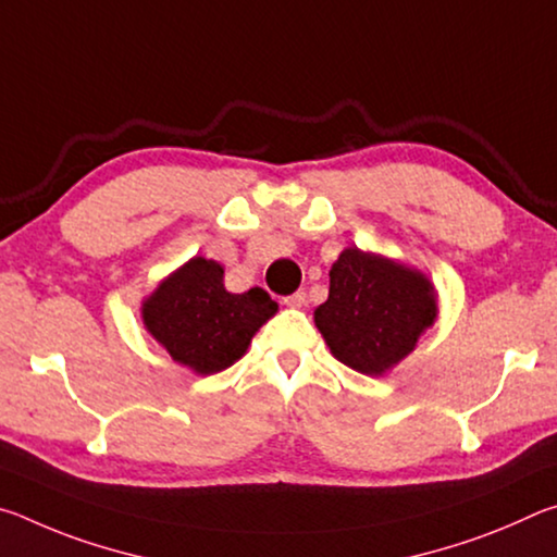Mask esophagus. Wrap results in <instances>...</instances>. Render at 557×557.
I'll return each instance as SVG.
<instances>
[{"label": "esophagus", "mask_w": 557, "mask_h": 557, "mask_svg": "<svg viewBox=\"0 0 557 557\" xmlns=\"http://www.w3.org/2000/svg\"><path fill=\"white\" fill-rule=\"evenodd\" d=\"M282 305L285 307H292V309H301L307 305V295L301 289H297V292H292V295H287V297H282Z\"/></svg>", "instance_id": "esophagus-1"}]
</instances>
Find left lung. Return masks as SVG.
Here are the masks:
<instances>
[{"label":"left lung","instance_id":"1","mask_svg":"<svg viewBox=\"0 0 557 557\" xmlns=\"http://www.w3.org/2000/svg\"><path fill=\"white\" fill-rule=\"evenodd\" d=\"M435 317L425 275L348 248L329 272V299L317 307L314 322L338 361L381 375L412 351Z\"/></svg>","mask_w":557,"mask_h":557}]
</instances>
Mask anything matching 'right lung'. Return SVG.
Segmentation results:
<instances>
[{"label": "right lung", "mask_w": 557, "mask_h": 557, "mask_svg": "<svg viewBox=\"0 0 557 557\" xmlns=\"http://www.w3.org/2000/svg\"><path fill=\"white\" fill-rule=\"evenodd\" d=\"M277 312L262 287L233 295L219 262L194 258L159 285L143 305V319L174 361L211 375L245 354L258 329Z\"/></svg>", "instance_id": "obj_1"}]
</instances>
